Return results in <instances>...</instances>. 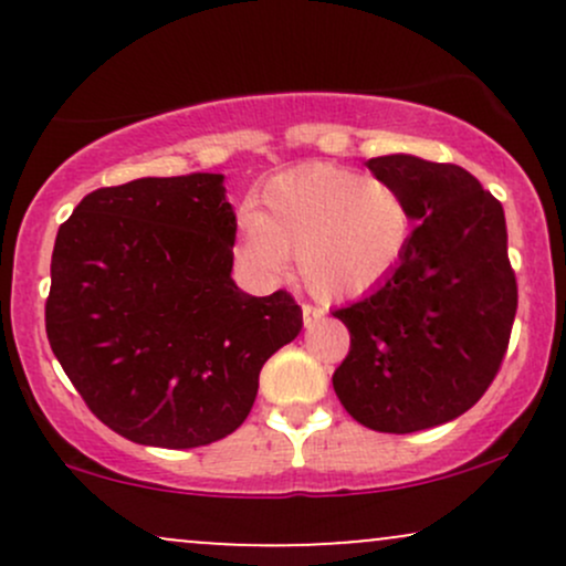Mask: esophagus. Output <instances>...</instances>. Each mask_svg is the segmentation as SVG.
I'll return each mask as SVG.
<instances>
[{"mask_svg":"<svg viewBox=\"0 0 566 566\" xmlns=\"http://www.w3.org/2000/svg\"><path fill=\"white\" fill-rule=\"evenodd\" d=\"M301 308H303V324H305V327H314V324L324 316V308H319V305H314V303H303Z\"/></svg>","mask_w":566,"mask_h":566,"instance_id":"esophagus-1","label":"esophagus"}]
</instances>
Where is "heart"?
Masks as SVG:
<instances>
[{
	"label": "heart",
	"mask_w": 566,
	"mask_h": 566,
	"mask_svg": "<svg viewBox=\"0 0 566 566\" xmlns=\"http://www.w3.org/2000/svg\"><path fill=\"white\" fill-rule=\"evenodd\" d=\"M409 207L386 180L335 165H305L263 186L244 212L239 255L282 276L290 255L316 295L348 297L380 284L409 239Z\"/></svg>",
	"instance_id": "b5f03b06"
}]
</instances>
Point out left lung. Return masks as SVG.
<instances>
[{"label": "left lung", "mask_w": 566, "mask_h": 566, "mask_svg": "<svg viewBox=\"0 0 566 566\" xmlns=\"http://www.w3.org/2000/svg\"><path fill=\"white\" fill-rule=\"evenodd\" d=\"M409 207L399 265L361 301L335 308L350 333L335 369L361 426L412 433L482 399L509 350L518 305L503 205L469 170L407 154L367 161Z\"/></svg>", "instance_id": "left-lung-1"}]
</instances>
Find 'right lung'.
Listing matches in <instances>:
<instances>
[{
  "label": "right lung",
  "instance_id": "right-lung-1",
  "mask_svg": "<svg viewBox=\"0 0 566 566\" xmlns=\"http://www.w3.org/2000/svg\"><path fill=\"white\" fill-rule=\"evenodd\" d=\"M237 218L223 175L140 178L87 193L57 229L44 327L101 423L167 450L244 423L303 311L287 290L233 284Z\"/></svg>",
  "mask_w": 566,
  "mask_h": 566
}]
</instances>
